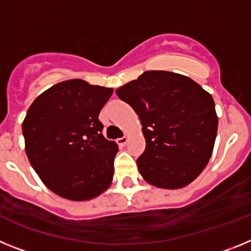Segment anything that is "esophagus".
Listing matches in <instances>:
<instances>
[{"mask_svg":"<svg viewBox=\"0 0 251 251\" xmlns=\"http://www.w3.org/2000/svg\"><path fill=\"white\" fill-rule=\"evenodd\" d=\"M127 142H128V137H122V138H118L117 139V143H118L119 146H126L127 145Z\"/></svg>","mask_w":251,"mask_h":251,"instance_id":"obj_1","label":"esophagus"}]
</instances>
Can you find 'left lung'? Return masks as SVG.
<instances>
[{
  "label": "left lung",
  "instance_id": "8db88e82",
  "mask_svg": "<svg viewBox=\"0 0 251 251\" xmlns=\"http://www.w3.org/2000/svg\"><path fill=\"white\" fill-rule=\"evenodd\" d=\"M115 93L141 119L146 150L137 166L142 177L168 190L191 183L208 163L216 139L211 94L188 76L162 70L145 72Z\"/></svg>",
  "mask_w": 251,
  "mask_h": 251
}]
</instances>
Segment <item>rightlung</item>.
<instances>
[{"instance_id":"right-lung-1","label":"right lung","mask_w":251,"mask_h":251,"mask_svg":"<svg viewBox=\"0 0 251 251\" xmlns=\"http://www.w3.org/2000/svg\"><path fill=\"white\" fill-rule=\"evenodd\" d=\"M112 88L81 79L57 83L40 94L22 123L25 151L46 187L72 201L108 190L118 146L104 138L99 113Z\"/></svg>"}]
</instances>
